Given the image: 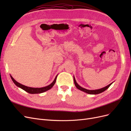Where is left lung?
I'll use <instances>...</instances> for the list:
<instances>
[{"label":"left lung","instance_id":"obj_1","mask_svg":"<svg viewBox=\"0 0 131 131\" xmlns=\"http://www.w3.org/2000/svg\"><path fill=\"white\" fill-rule=\"evenodd\" d=\"M74 84H75V86H76V88L80 90L83 91V92H84L85 93H88V94H97L101 93H102L103 92H104V91H105L106 90L108 89L109 88V86L114 82H113L112 83H111V84H110L109 85H107L106 86L104 87V88H103L100 89L95 90H90L86 89L85 88H82L81 86H80V85H78V84L76 81V80H75L74 77Z\"/></svg>","mask_w":131,"mask_h":131}]
</instances>
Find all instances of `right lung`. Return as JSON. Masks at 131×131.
I'll return each instance as SVG.
<instances>
[{"label":"right lung","mask_w":131,"mask_h":131,"mask_svg":"<svg viewBox=\"0 0 131 131\" xmlns=\"http://www.w3.org/2000/svg\"><path fill=\"white\" fill-rule=\"evenodd\" d=\"M10 77L12 79V80L14 82V84L16 85L18 88L22 89V90H23L24 91H26L27 92L30 93V94H37V93H43L45 92L46 91H48L49 90L51 89V88H52L53 86V85H54L55 82H56V79L57 77V75L55 77L54 80L53 81V82L51 83V84H50L49 85L45 86V87H43V88H30V87L28 86H26L23 85L20 83L18 82L17 81H16L15 79L13 78V77L11 76L10 75Z\"/></svg>","instance_id":"right-lung-1"}]
</instances>
